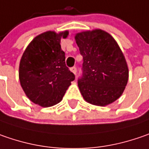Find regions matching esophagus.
Listing matches in <instances>:
<instances>
[{
  "instance_id": "obj_1",
  "label": "esophagus",
  "mask_w": 149,
  "mask_h": 149,
  "mask_svg": "<svg viewBox=\"0 0 149 149\" xmlns=\"http://www.w3.org/2000/svg\"><path fill=\"white\" fill-rule=\"evenodd\" d=\"M71 71H72L74 74H76V73H77V68H76V67H72V68H71Z\"/></svg>"
}]
</instances>
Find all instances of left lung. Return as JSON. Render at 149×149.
Returning <instances> with one entry per match:
<instances>
[{
    "label": "left lung",
    "instance_id": "1",
    "mask_svg": "<svg viewBox=\"0 0 149 149\" xmlns=\"http://www.w3.org/2000/svg\"><path fill=\"white\" fill-rule=\"evenodd\" d=\"M83 57L77 83L83 98L97 106H106L123 93L128 80L124 56L111 35L102 30L83 31L75 36Z\"/></svg>",
    "mask_w": 149,
    "mask_h": 149
}]
</instances>
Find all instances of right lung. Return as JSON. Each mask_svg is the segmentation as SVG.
Here are the masks:
<instances>
[{
  "mask_svg": "<svg viewBox=\"0 0 149 149\" xmlns=\"http://www.w3.org/2000/svg\"><path fill=\"white\" fill-rule=\"evenodd\" d=\"M68 31L56 34L47 31L35 37L23 53L19 78L23 91L30 100L44 107L62 101L75 75L65 62L61 38Z\"/></svg>",
  "mask_w": 149,
  "mask_h": 149,
  "instance_id": "add662e5",
  "label": "right lung"
}]
</instances>
